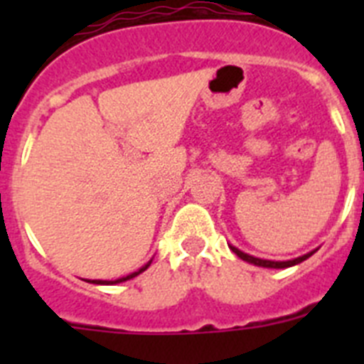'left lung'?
Returning a JSON list of instances; mask_svg holds the SVG:
<instances>
[{
  "instance_id": "left-lung-1",
  "label": "left lung",
  "mask_w": 364,
  "mask_h": 364,
  "mask_svg": "<svg viewBox=\"0 0 364 364\" xmlns=\"http://www.w3.org/2000/svg\"><path fill=\"white\" fill-rule=\"evenodd\" d=\"M230 250H231V252H233L237 257H240V259H242V260H246V262H250V264L260 266V268H277V269L290 268V266L299 264V262H302V260H306L308 257H311L315 252H317V250H314V252L306 253V255L297 257V259H291V260H268V259H259V257L247 255V253L240 252L239 247H235V246H230Z\"/></svg>"
}]
</instances>
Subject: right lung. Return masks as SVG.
Wrapping results in <instances>:
<instances>
[{"label":"right lung","mask_w":364,"mask_h":364,"mask_svg":"<svg viewBox=\"0 0 364 364\" xmlns=\"http://www.w3.org/2000/svg\"><path fill=\"white\" fill-rule=\"evenodd\" d=\"M149 264H151V260H149V262H147V264H144L142 268L138 269V272H133V273H129V275H125V277L114 279V281H102V279H95V281H91V279H89V281H87V282H92V284H105V286L118 284V282H125V281H129V279L136 277V275H140V273H142V272H146V269L149 268Z\"/></svg>","instance_id":"right-lung-1"}]
</instances>
